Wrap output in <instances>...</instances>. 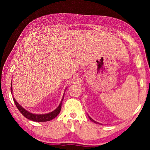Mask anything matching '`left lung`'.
<instances>
[{"mask_svg":"<svg viewBox=\"0 0 150 150\" xmlns=\"http://www.w3.org/2000/svg\"><path fill=\"white\" fill-rule=\"evenodd\" d=\"M88 117H89V119H90V120H91V121H93V122H95V123H97H97H98V122H96V121H95V120H93V119H91V117H90V116H88Z\"/></svg>","mask_w":150,"mask_h":150,"instance_id":"obj_1","label":"left lung"}]
</instances>
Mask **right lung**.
Returning <instances> with one entry per match:
<instances>
[{
  "instance_id": "obj_1",
  "label": "right lung",
  "mask_w": 150,
  "mask_h": 150,
  "mask_svg": "<svg viewBox=\"0 0 150 150\" xmlns=\"http://www.w3.org/2000/svg\"><path fill=\"white\" fill-rule=\"evenodd\" d=\"M12 83L11 85V92L12 93ZM13 99L14 103L16 105V106L18 108V110L20 111V112L23 115L26 117L27 119H30L31 120L35 121V122H46V121H50L51 120L53 119L54 118H55L57 115H58L59 113H60V110H61V106H62V102L64 99V97L62 98L61 103H60L59 106L57 108V109H55L54 111H53L52 112L47 113V114H42V115H39V114H33L29 111H28L25 109H24L20 104H19L17 101L15 100V98L13 97Z\"/></svg>"
}]
</instances>
